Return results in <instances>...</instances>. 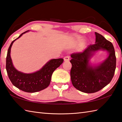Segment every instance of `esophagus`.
<instances>
[{"mask_svg": "<svg viewBox=\"0 0 122 122\" xmlns=\"http://www.w3.org/2000/svg\"><path fill=\"white\" fill-rule=\"evenodd\" d=\"M69 60H70V57H69V56H66L64 58V61H69Z\"/></svg>", "mask_w": 122, "mask_h": 122, "instance_id": "34e87169", "label": "esophagus"}]
</instances>
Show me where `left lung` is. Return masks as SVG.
Segmentation results:
<instances>
[{
    "label": "left lung",
    "instance_id": "1",
    "mask_svg": "<svg viewBox=\"0 0 122 122\" xmlns=\"http://www.w3.org/2000/svg\"><path fill=\"white\" fill-rule=\"evenodd\" d=\"M95 44L90 45L81 53L71 55V80L76 89L85 93H94L101 90L111 81L115 73L116 58L113 44L97 32ZM106 51L107 58L97 65L90 63L97 51Z\"/></svg>",
    "mask_w": 122,
    "mask_h": 122
}]
</instances>
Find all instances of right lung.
Listing matches in <instances>:
<instances>
[{
	"label": "right lung",
	"mask_w": 122,
	"mask_h": 122,
	"mask_svg": "<svg viewBox=\"0 0 122 122\" xmlns=\"http://www.w3.org/2000/svg\"><path fill=\"white\" fill-rule=\"evenodd\" d=\"M28 31L30 30L23 33L11 43L7 52L6 68L9 79L14 86L25 92H35L43 90L49 86L52 73L63 63V59L50 60L40 70L33 73H25L17 70L14 67L10 56L12 45L15 41Z\"/></svg>",
	"instance_id": "add662e5"
}]
</instances>
